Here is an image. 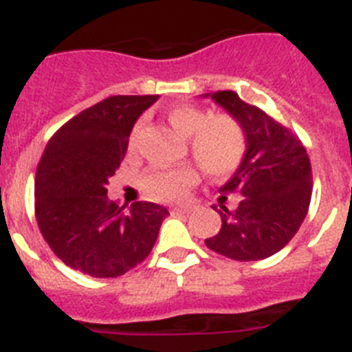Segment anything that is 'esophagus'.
I'll use <instances>...</instances> for the list:
<instances>
[{"instance_id": "obj_1", "label": "esophagus", "mask_w": 352, "mask_h": 352, "mask_svg": "<svg viewBox=\"0 0 352 352\" xmlns=\"http://www.w3.org/2000/svg\"><path fill=\"white\" fill-rule=\"evenodd\" d=\"M191 210H193V207L191 206H177V207H173L172 212L173 214H188V212H191Z\"/></svg>"}]
</instances>
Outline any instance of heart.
I'll return each instance as SVG.
<instances>
[{"label":"heart","instance_id":"b5f03b06","mask_svg":"<svg viewBox=\"0 0 352 352\" xmlns=\"http://www.w3.org/2000/svg\"><path fill=\"white\" fill-rule=\"evenodd\" d=\"M173 129L189 138V151L198 166L209 177H228L243 164L246 155V134L232 115H207L191 104H179L166 115ZM140 131L136 125L133 140ZM197 182V172L191 166L159 170L146 175L145 188L157 200H179Z\"/></svg>","mask_w":352,"mask_h":352}]
</instances>
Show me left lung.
Listing matches in <instances>:
<instances>
[{"label": "left lung", "instance_id": "left-lung-1", "mask_svg": "<svg viewBox=\"0 0 352 352\" xmlns=\"http://www.w3.org/2000/svg\"><path fill=\"white\" fill-rule=\"evenodd\" d=\"M210 99L239 122L248 148L243 164L219 188V209L214 210L221 216V228L206 244L234 261H262L287 246L307 216L310 159L294 134L235 91H214ZM227 192L241 195L234 210L222 206Z\"/></svg>", "mask_w": 352, "mask_h": 352}]
</instances>
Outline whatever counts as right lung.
Segmentation results:
<instances>
[{"instance_id": "add662e5", "label": "right lung", "mask_w": 352, "mask_h": 352, "mask_svg": "<svg viewBox=\"0 0 352 352\" xmlns=\"http://www.w3.org/2000/svg\"><path fill=\"white\" fill-rule=\"evenodd\" d=\"M157 96H113L54 133L36 168L35 216L45 243L69 267L117 278L154 248L163 206L108 198L109 177L124 161L131 131Z\"/></svg>"}]
</instances>
